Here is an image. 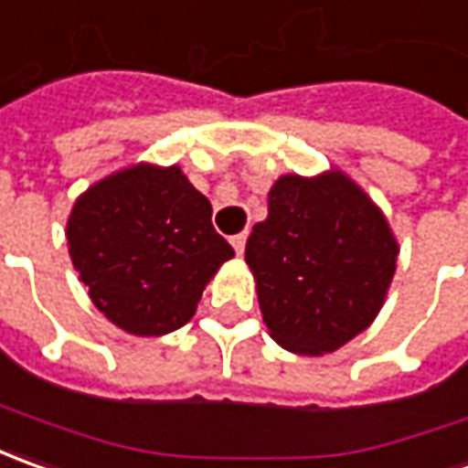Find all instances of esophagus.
Wrapping results in <instances>:
<instances>
[{"mask_svg": "<svg viewBox=\"0 0 468 468\" xmlns=\"http://www.w3.org/2000/svg\"><path fill=\"white\" fill-rule=\"evenodd\" d=\"M246 240H249V233H238L230 238V243H233V249L238 256H243V250H246Z\"/></svg>", "mask_w": 468, "mask_h": 468, "instance_id": "34e87169", "label": "esophagus"}]
</instances>
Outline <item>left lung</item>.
I'll use <instances>...</instances> for the list:
<instances>
[{
	"label": "left lung",
	"mask_w": 468,
	"mask_h": 468,
	"mask_svg": "<svg viewBox=\"0 0 468 468\" xmlns=\"http://www.w3.org/2000/svg\"><path fill=\"white\" fill-rule=\"evenodd\" d=\"M396 256L383 212L342 170L282 176L246 243L266 329L295 355H326L367 329Z\"/></svg>",
	"instance_id": "1"
}]
</instances>
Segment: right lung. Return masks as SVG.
Listing matches in <instances>:
<instances>
[{
  "mask_svg": "<svg viewBox=\"0 0 468 468\" xmlns=\"http://www.w3.org/2000/svg\"><path fill=\"white\" fill-rule=\"evenodd\" d=\"M67 243L95 308L134 336L181 329L207 282L233 259L212 228V204L178 165L139 163L74 202Z\"/></svg>",
  "mask_w": 468,
  "mask_h": 468,
  "instance_id": "add662e5",
  "label": "right lung"
}]
</instances>
